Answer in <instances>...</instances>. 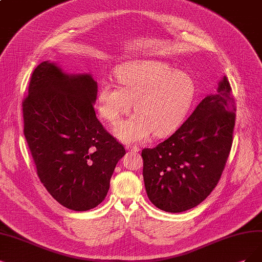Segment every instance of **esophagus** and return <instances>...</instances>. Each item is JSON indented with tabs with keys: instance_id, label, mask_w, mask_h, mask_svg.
Here are the masks:
<instances>
[{
	"instance_id": "esophagus-1",
	"label": "esophagus",
	"mask_w": 262,
	"mask_h": 262,
	"mask_svg": "<svg viewBox=\"0 0 262 262\" xmlns=\"http://www.w3.org/2000/svg\"><path fill=\"white\" fill-rule=\"evenodd\" d=\"M126 148H127L130 152H135V153H136V152H139V148H137V147H134V146H127V147H126Z\"/></svg>"
}]
</instances>
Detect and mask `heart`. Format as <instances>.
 <instances>
[{
	"label": "heart",
	"mask_w": 262,
	"mask_h": 262,
	"mask_svg": "<svg viewBox=\"0 0 262 262\" xmlns=\"http://www.w3.org/2000/svg\"><path fill=\"white\" fill-rule=\"evenodd\" d=\"M119 85L103 81L98 93V110L104 120L116 124L132 110L128 120L116 126V137L141 142L153 133L165 137L186 120L196 95L195 82L185 72L159 60H132L115 68Z\"/></svg>",
	"instance_id": "b5f03b06"
}]
</instances>
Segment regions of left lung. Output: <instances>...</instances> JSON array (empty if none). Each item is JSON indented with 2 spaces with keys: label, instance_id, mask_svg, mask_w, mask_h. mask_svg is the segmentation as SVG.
<instances>
[{
  "label": "left lung",
  "instance_id": "1",
  "mask_svg": "<svg viewBox=\"0 0 262 262\" xmlns=\"http://www.w3.org/2000/svg\"><path fill=\"white\" fill-rule=\"evenodd\" d=\"M235 110L225 75L217 93L205 97L169 138L142 150L144 187L152 204L164 211L181 212L210 194L231 151Z\"/></svg>",
  "mask_w": 262,
  "mask_h": 262
}]
</instances>
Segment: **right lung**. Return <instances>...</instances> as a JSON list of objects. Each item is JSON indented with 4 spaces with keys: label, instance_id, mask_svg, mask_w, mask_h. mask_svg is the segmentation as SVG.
<instances>
[{
    "label": "right lung",
    "instance_id": "add662e5",
    "mask_svg": "<svg viewBox=\"0 0 262 262\" xmlns=\"http://www.w3.org/2000/svg\"><path fill=\"white\" fill-rule=\"evenodd\" d=\"M97 92L91 74H67L57 63L43 61L23 101L24 134L37 176L59 204L75 211L104 200L126 153L97 119Z\"/></svg>",
    "mask_w": 262,
    "mask_h": 262
}]
</instances>
